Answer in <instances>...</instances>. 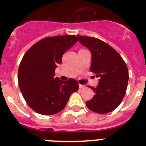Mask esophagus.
Segmentation results:
<instances>
[{
  "mask_svg": "<svg viewBox=\"0 0 146 146\" xmlns=\"http://www.w3.org/2000/svg\"><path fill=\"white\" fill-rule=\"evenodd\" d=\"M79 88L80 89H83V88H86V86L84 85H79Z\"/></svg>",
  "mask_w": 146,
  "mask_h": 146,
  "instance_id": "1",
  "label": "esophagus"
}]
</instances>
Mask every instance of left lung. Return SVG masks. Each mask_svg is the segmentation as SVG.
<instances>
[{"label": "left lung", "mask_w": 146, "mask_h": 146, "mask_svg": "<svg viewBox=\"0 0 146 146\" xmlns=\"http://www.w3.org/2000/svg\"><path fill=\"white\" fill-rule=\"evenodd\" d=\"M82 45L91 53V71L99 78L94 97L86 102L89 110L104 114L116 109L126 94L129 72L124 60L108 44L94 37L77 36Z\"/></svg>", "instance_id": "obj_1"}]
</instances>
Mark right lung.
Here are the masks:
<instances>
[{"instance_id":"obj_1","label":"right lung","mask_w":146,"mask_h":146,"mask_svg":"<svg viewBox=\"0 0 146 146\" xmlns=\"http://www.w3.org/2000/svg\"><path fill=\"white\" fill-rule=\"evenodd\" d=\"M77 42L72 35L47 37L33 44L24 55L18 70V83L28 106L50 115L64 110L71 94L79 89L74 79L54 77L62 56Z\"/></svg>"}]
</instances>
